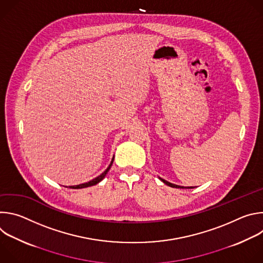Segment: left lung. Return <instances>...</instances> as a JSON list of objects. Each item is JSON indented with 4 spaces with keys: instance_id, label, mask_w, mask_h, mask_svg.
Returning <instances> with one entry per match:
<instances>
[{
    "instance_id": "obj_1",
    "label": "left lung",
    "mask_w": 263,
    "mask_h": 263,
    "mask_svg": "<svg viewBox=\"0 0 263 263\" xmlns=\"http://www.w3.org/2000/svg\"><path fill=\"white\" fill-rule=\"evenodd\" d=\"M160 180H161L164 184H166V185H168V186H171V187H174V189H193V187H184V186H179V185H176V184H172V183H170V182H167V181H165V180H163V179H161V178H160Z\"/></svg>"
}]
</instances>
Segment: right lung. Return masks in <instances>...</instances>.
<instances>
[{
	"label": "right lung",
	"instance_id": "add662e5",
	"mask_svg": "<svg viewBox=\"0 0 263 263\" xmlns=\"http://www.w3.org/2000/svg\"><path fill=\"white\" fill-rule=\"evenodd\" d=\"M112 163H114V159H112L111 163L109 164V166L107 167V170H106V171H105L103 174H101L99 177H97V178L92 179L91 181H89V182H86V183H83V184H80V185L69 186V187H71V189H74V190H79V189H84V187H89V186H92V185H96V184H98L99 182H101V181H102V180L105 178V176H106V174L109 172V170H110V167H111Z\"/></svg>",
	"mask_w": 263,
	"mask_h": 263
}]
</instances>
